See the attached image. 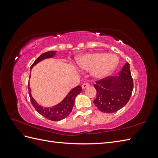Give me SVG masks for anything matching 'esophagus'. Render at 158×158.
<instances>
[{"mask_svg":"<svg viewBox=\"0 0 158 158\" xmlns=\"http://www.w3.org/2000/svg\"><path fill=\"white\" fill-rule=\"evenodd\" d=\"M89 85V84L88 83H83L81 86H82L83 89H85V88H87V87H88Z\"/></svg>","mask_w":158,"mask_h":158,"instance_id":"1","label":"esophagus"}]
</instances>
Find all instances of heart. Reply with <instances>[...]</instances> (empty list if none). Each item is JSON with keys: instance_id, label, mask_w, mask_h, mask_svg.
I'll return each instance as SVG.
<instances>
[{"instance_id": "obj_1", "label": "heart", "mask_w": 158, "mask_h": 158, "mask_svg": "<svg viewBox=\"0 0 158 158\" xmlns=\"http://www.w3.org/2000/svg\"><path fill=\"white\" fill-rule=\"evenodd\" d=\"M118 59L115 55L105 53H92L82 56L78 60L79 69L92 70V75L96 78H103L115 69Z\"/></svg>"}]
</instances>
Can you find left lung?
Here are the masks:
<instances>
[{
  "label": "left lung",
  "mask_w": 158,
  "mask_h": 158,
  "mask_svg": "<svg viewBox=\"0 0 158 158\" xmlns=\"http://www.w3.org/2000/svg\"><path fill=\"white\" fill-rule=\"evenodd\" d=\"M119 76H108L96 81V98L94 103L103 113H114L122 109L132 96L134 83L130 64L126 63Z\"/></svg>",
  "instance_id": "8db88e82"
}]
</instances>
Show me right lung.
Masks as SVG:
<instances>
[{
    "instance_id": "1",
    "label": "right lung",
    "mask_w": 158,
    "mask_h": 158,
    "mask_svg": "<svg viewBox=\"0 0 158 158\" xmlns=\"http://www.w3.org/2000/svg\"><path fill=\"white\" fill-rule=\"evenodd\" d=\"M56 52L57 51H50L42 53V54L35 60L34 63L32 64L31 66V69L38 62L41 61V60L45 58H52V56H53V55H55ZM81 90L82 88L80 85L75 87V88H73L71 91L69 93V94L66 96V98L63 100V101H62L61 103H60L59 105L52 107V108L45 109L41 106H39L38 104L36 102L35 100L33 99L31 93V90L28 84V94L32 106H34V108L36 109V111L41 114L42 116L45 117V118L52 121H60L64 119L65 117H66L69 115L70 112L72 111L74 103H75V97L81 92Z\"/></svg>"
}]
</instances>
